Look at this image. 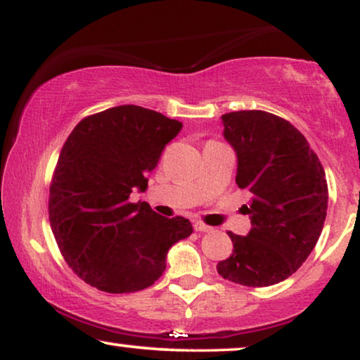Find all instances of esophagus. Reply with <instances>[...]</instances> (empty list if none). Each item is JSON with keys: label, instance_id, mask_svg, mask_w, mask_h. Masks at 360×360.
Returning <instances> with one entry per match:
<instances>
[{"label": "esophagus", "instance_id": "34e87169", "mask_svg": "<svg viewBox=\"0 0 360 360\" xmlns=\"http://www.w3.org/2000/svg\"><path fill=\"white\" fill-rule=\"evenodd\" d=\"M195 231H200V233H211L213 231V228L211 226H206L205 223H201V221H196V223L193 224Z\"/></svg>", "mask_w": 360, "mask_h": 360}]
</instances>
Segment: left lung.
<instances>
[{
    "mask_svg": "<svg viewBox=\"0 0 360 360\" xmlns=\"http://www.w3.org/2000/svg\"><path fill=\"white\" fill-rule=\"evenodd\" d=\"M238 155L236 184L250 193L243 210L252 229L228 233L233 254L218 274L245 287H269L293 275L321 236L328 210L326 174L293 124L265 111L221 116Z\"/></svg>",
    "mask_w": 360,
    "mask_h": 360,
    "instance_id": "8db88e82",
    "label": "left lung"
}]
</instances>
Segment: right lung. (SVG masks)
<instances>
[{
    "mask_svg": "<svg viewBox=\"0 0 360 360\" xmlns=\"http://www.w3.org/2000/svg\"><path fill=\"white\" fill-rule=\"evenodd\" d=\"M181 122L136 105L86 116L58 155L49 195V221L73 272L108 293L150 287L169 249L193 233L188 219L164 218L131 203L159 164Z\"/></svg>",
    "mask_w": 360,
    "mask_h": 360,
    "instance_id": "1",
    "label": "right lung"
}]
</instances>
